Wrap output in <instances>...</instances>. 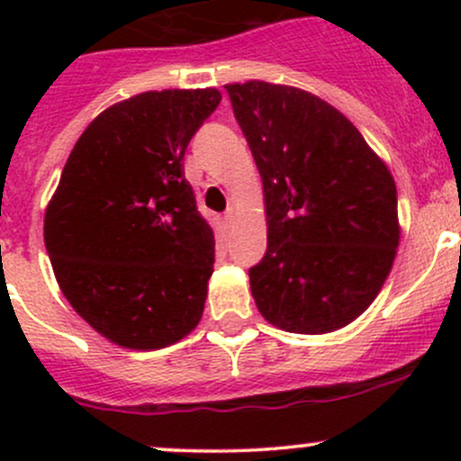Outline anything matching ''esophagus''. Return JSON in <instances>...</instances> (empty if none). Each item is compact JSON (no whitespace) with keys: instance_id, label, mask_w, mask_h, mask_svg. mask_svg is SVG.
<instances>
[{"instance_id":"34e87169","label":"esophagus","mask_w":461,"mask_h":461,"mask_svg":"<svg viewBox=\"0 0 461 461\" xmlns=\"http://www.w3.org/2000/svg\"><path fill=\"white\" fill-rule=\"evenodd\" d=\"M231 221H234V209H227V212H225V222H231Z\"/></svg>"}]
</instances>
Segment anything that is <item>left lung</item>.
Returning <instances> with one entry per match:
<instances>
[{
	"label": "left lung",
	"mask_w": 461,
	"mask_h": 461,
	"mask_svg": "<svg viewBox=\"0 0 461 461\" xmlns=\"http://www.w3.org/2000/svg\"><path fill=\"white\" fill-rule=\"evenodd\" d=\"M263 178L267 249L249 285L269 323L323 334L375 301L399 245L397 187L359 129L294 86L227 85Z\"/></svg>",
	"instance_id": "8db88e82"
}]
</instances>
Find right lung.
<instances>
[{
	"label": "right lung",
	"instance_id": "right-lung-1",
	"mask_svg": "<svg viewBox=\"0 0 461 461\" xmlns=\"http://www.w3.org/2000/svg\"><path fill=\"white\" fill-rule=\"evenodd\" d=\"M216 88L149 91L102 111L46 207L55 278L102 337L158 350L192 332L213 272V231L185 180V151Z\"/></svg>",
	"mask_w": 461,
	"mask_h": 461
}]
</instances>
